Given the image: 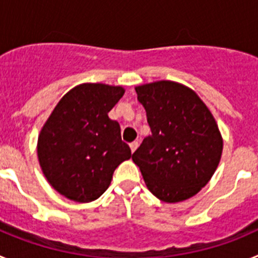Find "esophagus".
<instances>
[{
  "instance_id": "34e87169",
  "label": "esophagus",
  "mask_w": 258,
  "mask_h": 258,
  "mask_svg": "<svg viewBox=\"0 0 258 258\" xmlns=\"http://www.w3.org/2000/svg\"><path fill=\"white\" fill-rule=\"evenodd\" d=\"M138 145H140V143L137 142V141H134V142H132L131 145H129V146H131V150H132V152H134V151H136V150H137V147H138Z\"/></svg>"
}]
</instances>
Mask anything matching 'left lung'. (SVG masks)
Instances as JSON below:
<instances>
[{
    "mask_svg": "<svg viewBox=\"0 0 258 258\" xmlns=\"http://www.w3.org/2000/svg\"><path fill=\"white\" fill-rule=\"evenodd\" d=\"M151 136L132 159L149 190L165 203L199 192L217 169L222 138L208 107L187 86L157 81L136 88Z\"/></svg>",
    "mask_w": 258,
    "mask_h": 258,
    "instance_id": "1",
    "label": "left lung"
}]
</instances>
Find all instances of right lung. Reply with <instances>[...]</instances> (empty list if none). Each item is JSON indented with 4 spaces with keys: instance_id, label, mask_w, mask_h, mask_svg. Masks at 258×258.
<instances>
[{
    "instance_id": "add662e5",
    "label": "right lung",
    "mask_w": 258,
    "mask_h": 258,
    "mask_svg": "<svg viewBox=\"0 0 258 258\" xmlns=\"http://www.w3.org/2000/svg\"><path fill=\"white\" fill-rule=\"evenodd\" d=\"M121 86L83 84L61 98L38 136L40 165L59 194L79 203L98 199L112 174L132 157L121 129L108 117Z\"/></svg>"
}]
</instances>
